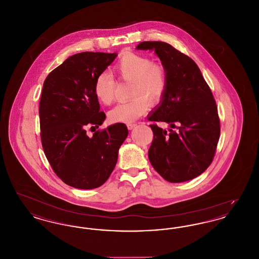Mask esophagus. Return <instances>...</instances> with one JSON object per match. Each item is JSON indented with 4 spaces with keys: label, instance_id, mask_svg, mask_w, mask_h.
<instances>
[{
    "label": "esophagus",
    "instance_id": "esophagus-1",
    "mask_svg": "<svg viewBox=\"0 0 259 259\" xmlns=\"http://www.w3.org/2000/svg\"><path fill=\"white\" fill-rule=\"evenodd\" d=\"M136 126H137V124L136 123H128L127 124V128L129 129V130H132L133 128H135Z\"/></svg>",
    "mask_w": 259,
    "mask_h": 259
}]
</instances>
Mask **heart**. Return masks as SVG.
<instances>
[{
  "mask_svg": "<svg viewBox=\"0 0 259 259\" xmlns=\"http://www.w3.org/2000/svg\"><path fill=\"white\" fill-rule=\"evenodd\" d=\"M115 71L123 79L132 81L130 96L127 102L117 104L109 111L111 122L130 123L143 115L150 105L159 103L168 87L166 69L143 55L126 53L115 65ZM114 79L109 73H101L95 79L94 93L96 98L110 105L114 99Z\"/></svg>",
  "mask_w": 259,
  "mask_h": 259,
  "instance_id": "b5f03b06",
  "label": "heart"
}]
</instances>
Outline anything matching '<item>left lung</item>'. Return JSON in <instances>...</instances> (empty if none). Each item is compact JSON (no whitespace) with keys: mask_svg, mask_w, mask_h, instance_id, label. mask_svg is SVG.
I'll list each match as a JSON object with an SVG mask.
<instances>
[{"mask_svg":"<svg viewBox=\"0 0 259 259\" xmlns=\"http://www.w3.org/2000/svg\"><path fill=\"white\" fill-rule=\"evenodd\" d=\"M137 50H153L168 75L164 97L148 120L166 122L168 131L149 125L153 140L148 159L170 183L190 181L207 170L221 134L215 101L196 63L163 41H143Z\"/></svg>","mask_w":259,"mask_h":259,"instance_id":"obj_1","label":"left lung"}]
</instances>
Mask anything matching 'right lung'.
<instances>
[{
	"label": "right lung",
	"instance_id": "obj_1",
	"mask_svg": "<svg viewBox=\"0 0 259 259\" xmlns=\"http://www.w3.org/2000/svg\"><path fill=\"white\" fill-rule=\"evenodd\" d=\"M116 53L80 52L50 73L39 101L40 139L54 172L66 185L92 189L107 182L118 150L128 136L124 123H115L88 137L106 119L100 111L94 83L116 58Z\"/></svg>",
	"mask_w": 259,
	"mask_h": 259
}]
</instances>
